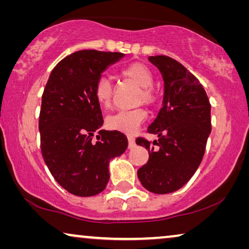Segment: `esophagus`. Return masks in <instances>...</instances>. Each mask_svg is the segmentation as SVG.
Wrapping results in <instances>:
<instances>
[{"mask_svg": "<svg viewBox=\"0 0 249 249\" xmlns=\"http://www.w3.org/2000/svg\"><path fill=\"white\" fill-rule=\"evenodd\" d=\"M135 145H136L135 138L132 137V136H128V146H129V148L135 147Z\"/></svg>", "mask_w": 249, "mask_h": 249, "instance_id": "1", "label": "esophagus"}]
</instances>
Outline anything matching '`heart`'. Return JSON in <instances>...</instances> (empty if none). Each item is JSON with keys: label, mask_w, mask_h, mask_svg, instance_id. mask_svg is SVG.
<instances>
[{"label": "heart", "mask_w": 249, "mask_h": 249, "mask_svg": "<svg viewBox=\"0 0 249 249\" xmlns=\"http://www.w3.org/2000/svg\"><path fill=\"white\" fill-rule=\"evenodd\" d=\"M121 74L137 86L142 88L138 95L139 103L153 105L156 102V93L153 89L154 73L146 64L134 62L128 64L121 70ZM94 97L98 105L104 108L111 107L113 98V85L107 77H101L94 88ZM146 119V112L142 108L134 110H121L107 118V125L113 130L122 131L125 134H132L138 129Z\"/></svg>", "instance_id": "1"}]
</instances>
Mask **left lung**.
Here are the masks:
<instances>
[{
    "instance_id": "1",
    "label": "left lung",
    "mask_w": 249,
    "mask_h": 249,
    "mask_svg": "<svg viewBox=\"0 0 249 249\" xmlns=\"http://www.w3.org/2000/svg\"><path fill=\"white\" fill-rule=\"evenodd\" d=\"M148 60L162 73L164 96L163 107L147 129L159 141L152 144L142 137L136 139V144L149 153L137 176L151 193L169 194L188 182L202 162L212 127L211 104L199 80L178 61L166 55Z\"/></svg>"
}]
</instances>
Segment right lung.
I'll use <instances>...</instances> for the list:
<instances>
[{
	"label": "right lung",
	"mask_w": 249,
	"mask_h": 249,
	"mask_svg": "<svg viewBox=\"0 0 249 249\" xmlns=\"http://www.w3.org/2000/svg\"><path fill=\"white\" fill-rule=\"evenodd\" d=\"M121 57L124 53L78 51L54 67L44 89L40 151L56 182L72 195L103 192L110 179V160L128 147L122 132L100 130L103 117L94 97L102 72ZM95 132L98 141L93 142Z\"/></svg>",
	"instance_id": "right-lung-1"
}]
</instances>
